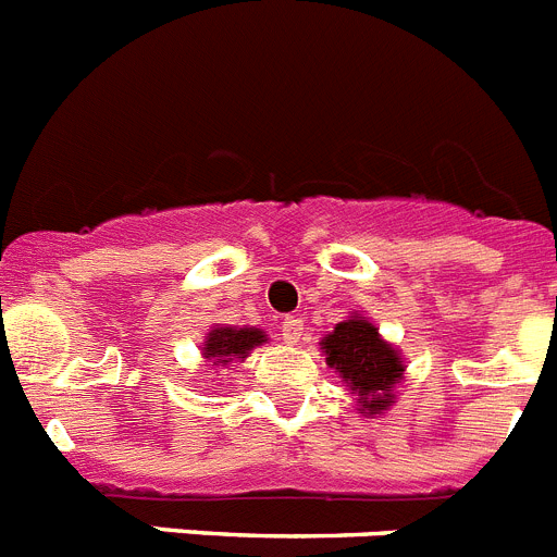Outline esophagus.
I'll use <instances>...</instances> for the list:
<instances>
[{"instance_id":"obj_1","label":"esophagus","mask_w":557,"mask_h":557,"mask_svg":"<svg viewBox=\"0 0 557 557\" xmlns=\"http://www.w3.org/2000/svg\"><path fill=\"white\" fill-rule=\"evenodd\" d=\"M301 334H304V321H301V318H293V314H289V318H284V323H282L284 343L295 346V343L301 339Z\"/></svg>"}]
</instances>
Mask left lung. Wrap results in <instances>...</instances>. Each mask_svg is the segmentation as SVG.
Here are the masks:
<instances>
[{
  "label": "left lung",
  "mask_w": 557,
  "mask_h": 557,
  "mask_svg": "<svg viewBox=\"0 0 557 557\" xmlns=\"http://www.w3.org/2000/svg\"><path fill=\"white\" fill-rule=\"evenodd\" d=\"M326 366L357 396L366 418L385 416L396 405V385L405 379V357L387 343L366 314L351 312L321 339Z\"/></svg>",
  "instance_id": "8db88e82"
}]
</instances>
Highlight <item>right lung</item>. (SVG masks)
I'll return each instance as SVG.
<instances>
[{"label": "right lung", "mask_w": 557, "mask_h": 557, "mask_svg": "<svg viewBox=\"0 0 557 557\" xmlns=\"http://www.w3.org/2000/svg\"><path fill=\"white\" fill-rule=\"evenodd\" d=\"M268 343V334L256 326H225V323H218L211 326L209 334H206L203 346H200V354H203L206 362L211 366H231V362H245L250 357V351Z\"/></svg>", "instance_id": "right-lung-1"}]
</instances>
